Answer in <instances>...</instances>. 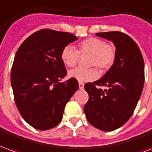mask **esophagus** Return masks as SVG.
<instances>
[{"label": "esophagus", "mask_w": 152, "mask_h": 152, "mask_svg": "<svg viewBox=\"0 0 152 152\" xmlns=\"http://www.w3.org/2000/svg\"><path fill=\"white\" fill-rule=\"evenodd\" d=\"M78 87H79V89H83L84 88V84L83 83H78Z\"/></svg>", "instance_id": "obj_1"}]
</instances>
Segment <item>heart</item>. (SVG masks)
Returning <instances> with one entry per match:
<instances>
[{"label":"heart","instance_id":"b5f03b06","mask_svg":"<svg viewBox=\"0 0 152 152\" xmlns=\"http://www.w3.org/2000/svg\"><path fill=\"white\" fill-rule=\"evenodd\" d=\"M79 56H89V67L94 66L100 71H105L113 65L116 58V48L113 44H106L101 39L91 37L80 42L77 45V50L68 45L63 48L61 53L62 62L69 68L77 65ZM69 77L79 83H87L97 79L99 73L96 69H83L77 68L69 72Z\"/></svg>","mask_w":152,"mask_h":152}]
</instances>
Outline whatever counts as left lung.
Returning a JSON list of instances; mask_svg holds the SVG:
<instances>
[{"label": "left lung", "instance_id": "obj_1", "mask_svg": "<svg viewBox=\"0 0 152 152\" xmlns=\"http://www.w3.org/2000/svg\"><path fill=\"white\" fill-rule=\"evenodd\" d=\"M116 47L113 65L103 77L85 84L89 99L84 106L88 122L103 131L120 128L132 116L144 85V61L132 39L120 31L96 33ZM106 86L102 90L97 87Z\"/></svg>", "mask_w": 152, "mask_h": 152}]
</instances>
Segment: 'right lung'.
<instances>
[{
    "label": "right lung",
    "mask_w": 152,
    "mask_h": 152,
    "mask_svg": "<svg viewBox=\"0 0 152 152\" xmlns=\"http://www.w3.org/2000/svg\"><path fill=\"white\" fill-rule=\"evenodd\" d=\"M68 32L49 29L33 33L20 45L11 69L14 100L23 119L39 130L56 126L65 104L78 89V83L66 76L61 58L65 46L77 40Z\"/></svg>",
    "instance_id": "1"
}]
</instances>
